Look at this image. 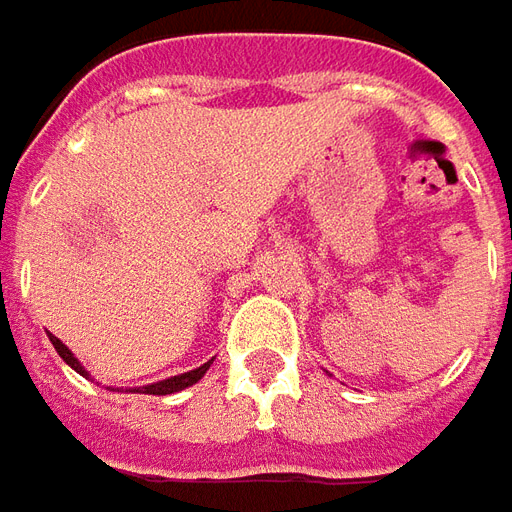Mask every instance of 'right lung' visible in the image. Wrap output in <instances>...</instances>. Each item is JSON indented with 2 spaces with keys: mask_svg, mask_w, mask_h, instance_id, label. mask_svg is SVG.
Here are the masks:
<instances>
[{
  "mask_svg": "<svg viewBox=\"0 0 512 512\" xmlns=\"http://www.w3.org/2000/svg\"><path fill=\"white\" fill-rule=\"evenodd\" d=\"M49 340H52V345H55V351L61 354L66 365H72V368L77 370L80 376H88L86 368H83V365H80V362L74 359L72 351H69V348H66V345H63L61 340L55 337V334H49ZM209 365H211V359H209V362H206V365H200V368L189 370V373H181V376H172V379H164V382L147 384V387H142V390H133V393H147V396H169V393H178V390H183V387H192V384H195V382H200V379H203V373L209 370Z\"/></svg>",
  "mask_w": 512,
  "mask_h": 512,
  "instance_id": "1",
  "label": "right lung"
}]
</instances>
